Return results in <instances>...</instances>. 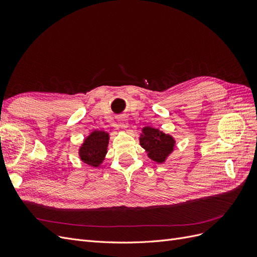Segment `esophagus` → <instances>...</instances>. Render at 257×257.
<instances>
[{
	"mask_svg": "<svg viewBox=\"0 0 257 257\" xmlns=\"http://www.w3.org/2000/svg\"><path fill=\"white\" fill-rule=\"evenodd\" d=\"M118 125L122 130H126L127 128L128 123H127V120H126L125 116H120L119 120H118Z\"/></svg>",
	"mask_w": 257,
	"mask_h": 257,
	"instance_id": "1",
	"label": "esophagus"
}]
</instances>
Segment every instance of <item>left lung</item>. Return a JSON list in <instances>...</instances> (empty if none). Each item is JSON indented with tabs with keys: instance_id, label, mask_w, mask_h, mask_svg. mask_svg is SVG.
I'll return each instance as SVG.
<instances>
[{
	"instance_id": "left-lung-1",
	"label": "left lung",
	"mask_w": 257,
	"mask_h": 257,
	"mask_svg": "<svg viewBox=\"0 0 257 257\" xmlns=\"http://www.w3.org/2000/svg\"><path fill=\"white\" fill-rule=\"evenodd\" d=\"M142 131L139 144L146 150L148 157L159 164L164 163L175 149V138L151 126H145Z\"/></svg>"
}]
</instances>
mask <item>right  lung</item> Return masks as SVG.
Returning a JSON list of instances; mask_svg holds the SVG:
<instances>
[{
  "label": "right lung",
  "mask_w": 257,
  "mask_h": 257,
  "mask_svg": "<svg viewBox=\"0 0 257 257\" xmlns=\"http://www.w3.org/2000/svg\"><path fill=\"white\" fill-rule=\"evenodd\" d=\"M108 144L109 134L107 132L93 131L79 148L80 160L89 166L98 167L105 160Z\"/></svg>",
  "instance_id": "add662e5"
}]
</instances>
